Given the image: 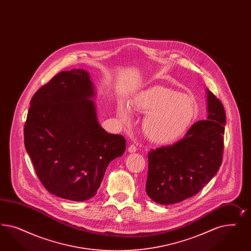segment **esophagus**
I'll return each mask as SVG.
<instances>
[{
	"label": "esophagus",
	"mask_w": 251,
	"mask_h": 251,
	"mask_svg": "<svg viewBox=\"0 0 251 251\" xmlns=\"http://www.w3.org/2000/svg\"><path fill=\"white\" fill-rule=\"evenodd\" d=\"M137 151V147L134 145H130L128 148V152H135Z\"/></svg>",
	"instance_id": "esophagus-1"
}]
</instances>
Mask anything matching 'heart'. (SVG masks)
I'll return each instance as SVG.
<instances>
[{
	"label": "heart",
	"instance_id": "1",
	"mask_svg": "<svg viewBox=\"0 0 251 251\" xmlns=\"http://www.w3.org/2000/svg\"><path fill=\"white\" fill-rule=\"evenodd\" d=\"M130 106L145 113L142 129L145 137L156 145L175 143L187 132L197 116V106L189 95L154 85L136 93ZM118 117L123 124H129L132 112L126 104L118 106Z\"/></svg>",
	"mask_w": 251,
	"mask_h": 251
}]
</instances>
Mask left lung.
<instances>
[{"mask_svg":"<svg viewBox=\"0 0 251 251\" xmlns=\"http://www.w3.org/2000/svg\"><path fill=\"white\" fill-rule=\"evenodd\" d=\"M206 121L194 123L177 143L148 154L145 190L159 204H174L194 196L219 170L224 151L226 112L209 89Z\"/></svg>","mask_w":251,"mask_h":251,"instance_id":"obj_1","label":"left lung"}]
</instances>
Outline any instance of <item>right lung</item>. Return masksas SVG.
Here are the masks:
<instances>
[{
    "label": "right lung",
    "instance_id": "1",
    "mask_svg": "<svg viewBox=\"0 0 251 251\" xmlns=\"http://www.w3.org/2000/svg\"><path fill=\"white\" fill-rule=\"evenodd\" d=\"M88 72L73 69L54 76L31 99L25 146L46 190L74 201L97 194L106 167L122 156L124 137L99 124Z\"/></svg>",
    "mask_w": 251,
    "mask_h": 251
}]
</instances>
